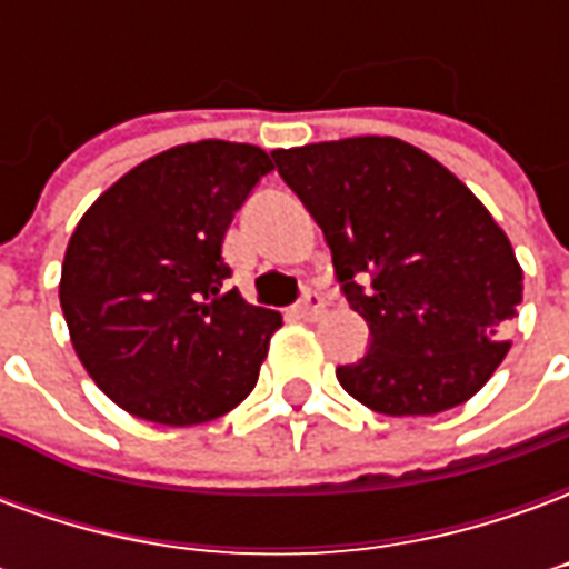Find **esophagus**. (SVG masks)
Wrapping results in <instances>:
<instances>
[{"label":"esophagus","instance_id":"obj_1","mask_svg":"<svg viewBox=\"0 0 569 569\" xmlns=\"http://www.w3.org/2000/svg\"><path fill=\"white\" fill-rule=\"evenodd\" d=\"M298 317H305V320H317L322 313V296L317 292V289H305L301 292V298H298Z\"/></svg>","mask_w":569,"mask_h":569}]
</instances>
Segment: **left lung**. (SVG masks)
<instances>
[{"instance_id":"1","label":"left lung","mask_w":569,"mask_h":569,"mask_svg":"<svg viewBox=\"0 0 569 569\" xmlns=\"http://www.w3.org/2000/svg\"><path fill=\"white\" fill-rule=\"evenodd\" d=\"M271 154L369 322V350L335 369L341 387L390 418L463 406L509 353L502 335L521 305V268L485 203L396 137Z\"/></svg>"}]
</instances>
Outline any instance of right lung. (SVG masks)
Listing matches in <instances>:
<instances>
[{
  "mask_svg": "<svg viewBox=\"0 0 569 569\" xmlns=\"http://www.w3.org/2000/svg\"><path fill=\"white\" fill-rule=\"evenodd\" d=\"M271 170L259 146L186 142L121 176L69 237V338L97 387L133 418L191 427L252 393L283 320L228 289L222 240Z\"/></svg>",
  "mask_w": 569,
  "mask_h": 569,
  "instance_id": "1",
  "label": "right lung"
}]
</instances>
